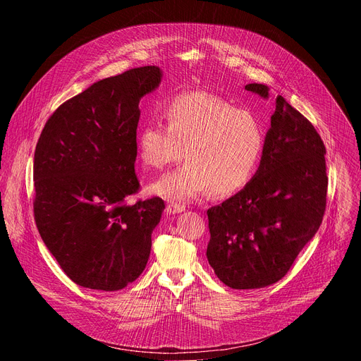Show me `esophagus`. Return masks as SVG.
I'll list each match as a JSON object with an SVG mask.
<instances>
[{
  "label": "esophagus",
  "mask_w": 361,
  "mask_h": 361,
  "mask_svg": "<svg viewBox=\"0 0 361 361\" xmlns=\"http://www.w3.org/2000/svg\"><path fill=\"white\" fill-rule=\"evenodd\" d=\"M183 212H185L184 205L174 204V202H171V204L167 205V213H170V214H180V213H183Z\"/></svg>",
  "instance_id": "34e87169"
}]
</instances>
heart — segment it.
Returning a JSON list of instances; mask_svg holds the SVG:
<instances>
[{"label": "heart", "instance_id": "obj_1", "mask_svg": "<svg viewBox=\"0 0 361 361\" xmlns=\"http://www.w3.org/2000/svg\"><path fill=\"white\" fill-rule=\"evenodd\" d=\"M163 123H147L137 134L141 164L160 170L180 159L184 164L148 184L149 194L188 202L212 190L230 195L250 183L260 166L266 133L254 113L235 109L212 92L190 91L171 97Z\"/></svg>", "mask_w": 361, "mask_h": 361}]
</instances>
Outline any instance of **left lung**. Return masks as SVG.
<instances>
[{"instance_id":"1","label":"left lung","mask_w":361,"mask_h":361,"mask_svg":"<svg viewBox=\"0 0 361 361\" xmlns=\"http://www.w3.org/2000/svg\"><path fill=\"white\" fill-rule=\"evenodd\" d=\"M245 90L269 98L264 84ZM324 154L313 124L279 95L259 170L241 191L207 210V259L226 286L262 288L287 274L323 221Z\"/></svg>"}]
</instances>
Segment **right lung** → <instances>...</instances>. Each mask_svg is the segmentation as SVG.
<instances>
[{
	"label": "right lung",
	"mask_w": 361,
	"mask_h": 361,
	"mask_svg": "<svg viewBox=\"0 0 361 361\" xmlns=\"http://www.w3.org/2000/svg\"><path fill=\"white\" fill-rule=\"evenodd\" d=\"M147 66L99 80L61 104L34 154V217L39 235L78 286L117 291L144 271L164 201L130 205L135 194L140 99L161 82Z\"/></svg>",
	"instance_id": "1"
}]
</instances>
